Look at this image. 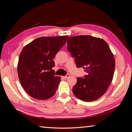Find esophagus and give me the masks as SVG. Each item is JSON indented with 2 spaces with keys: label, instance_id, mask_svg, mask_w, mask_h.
<instances>
[{
  "label": "esophagus",
  "instance_id": "esophagus-1",
  "mask_svg": "<svg viewBox=\"0 0 132 132\" xmlns=\"http://www.w3.org/2000/svg\"><path fill=\"white\" fill-rule=\"evenodd\" d=\"M70 77V74H67L65 76H64V77H63V78H64V79H67L68 78H69Z\"/></svg>",
  "mask_w": 132,
  "mask_h": 132
}]
</instances>
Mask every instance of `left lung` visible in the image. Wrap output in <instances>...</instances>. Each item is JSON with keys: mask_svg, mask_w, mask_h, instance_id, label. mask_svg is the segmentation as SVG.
Here are the masks:
<instances>
[{"mask_svg": "<svg viewBox=\"0 0 132 132\" xmlns=\"http://www.w3.org/2000/svg\"><path fill=\"white\" fill-rule=\"evenodd\" d=\"M67 50L75 58L77 68H83L87 75L78 78L73 92L86 102L96 100L104 94L112 80L114 55L103 39L89 35L69 37Z\"/></svg>", "mask_w": 132, "mask_h": 132, "instance_id": "8db88e82", "label": "left lung"}]
</instances>
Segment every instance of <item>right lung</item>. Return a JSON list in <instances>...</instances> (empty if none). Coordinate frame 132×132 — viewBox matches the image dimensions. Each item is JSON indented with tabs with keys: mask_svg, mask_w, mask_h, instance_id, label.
Listing matches in <instances>:
<instances>
[{
	"mask_svg": "<svg viewBox=\"0 0 132 132\" xmlns=\"http://www.w3.org/2000/svg\"><path fill=\"white\" fill-rule=\"evenodd\" d=\"M68 36L41 37L25 46L19 58L18 73L23 88L32 97H52L61 79L55 77L53 59L65 45Z\"/></svg>",
	"mask_w": 132,
	"mask_h": 132,
	"instance_id": "right-lung-1",
	"label": "right lung"
}]
</instances>
